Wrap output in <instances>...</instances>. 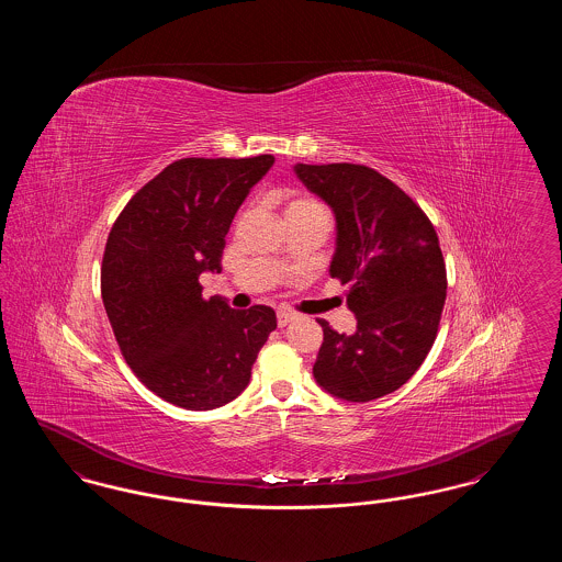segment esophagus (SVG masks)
<instances>
[{
  "label": "esophagus",
  "instance_id": "34e87169",
  "mask_svg": "<svg viewBox=\"0 0 562 562\" xmlns=\"http://www.w3.org/2000/svg\"><path fill=\"white\" fill-rule=\"evenodd\" d=\"M294 318H296V316H294L293 312H289V310H280V312H278V326H280V328H284V326H286V324H291Z\"/></svg>",
  "mask_w": 562,
  "mask_h": 562
}]
</instances>
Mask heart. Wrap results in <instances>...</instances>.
Segmentation results:
<instances>
[{"mask_svg": "<svg viewBox=\"0 0 562 562\" xmlns=\"http://www.w3.org/2000/svg\"><path fill=\"white\" fill-rule=\"evenodd\" d=\"M310 209H322L321 204L312 198H294L291 204L286 206V213H294V211H310Z\"/></svg>", "mask_w": 562, "mask_h": 562, "instance_id": "heart-1", "label": "heart"}]
</instances>
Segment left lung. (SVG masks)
Here are the masks:
<instances>
[{"mask_svg":"<svg viewBox=\"0 0 562 562\" xmlns=\"http://www.w3.org/2000/svg\"><path fill=\"white\" fill-rule=\"evenodd\" d=\"M296 177L335 213L330 276L348 284L356 333L324 330L314 376L349 402L396 392L424 364L447 299L436 229L396 183L362 164H296Z\"/></svg>","mask_w":562,"mask_h":562,"instance_id":"left-lung-1","label":"left lung"}]
</instances>
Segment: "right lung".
Listing matches in <instances>:
<instances>
[{"mask_svg": "<svg viewBox=\"0 0 562 562\" xmlns=\"http://www.w3.org/2000/svg\"><path fill=\"white\" fill-rule=\"evenodd\" d=\"M273 156L183 158L138 189L109 232L101 294L133 373L160 398L211 411L238 398L276 328L268 305L232 310L202 296L225 236Z\"/></svg>", "mask_w": 562, "mask_h": 562, "instance_id": "add662e5", "label": "right lung"}]
</instances>
